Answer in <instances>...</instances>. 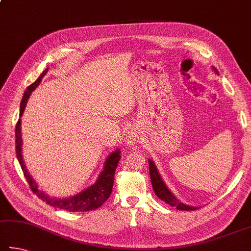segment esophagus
Instances as JSON below:
<instances>
[{
  "mask_svg": "<svg viewBox=\"0 0 251 251\" xmlns=\"http://www.w3.org/2000/svg\"><path fill=\"white\" fill-rule=\"evenodd\" d=\"M137 139H138V137H137V135H136L135 133H131V134L128 136V140H129L130 144H135L136 141H137Z\"/></svg>",
  "mask_w": 251,
  "mask_h": 251,
  "instance_id": "34e87169",
  "label": "esophagus"
}]
</instances>
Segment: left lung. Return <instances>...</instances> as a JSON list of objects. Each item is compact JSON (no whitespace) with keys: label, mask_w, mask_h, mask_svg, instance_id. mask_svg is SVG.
<instances>
[{"label":"left lung","mask_w":251,"mask_h":251,"mask_svg":"<svg viewBox=\"0 0 251 251\" xmlns=\"http://www.w3.org/2000/svg\"><path fill=\"white\" fill-rule=\"evenodd\" d=\"M149 161V172H150V179H151V184L154 193H156L159 199H161L162 201H165L167 204H169L170 206L176 207L179 211H195V209L199 207H193L189 206V205H185L183 203L179 202V200H176L175 195H173L169 190L167 189L165 182L162 181L160 175L157 170L156 166L152 162V160Z\"/></svg>","instance_id":"obj_1"}]
</instances>
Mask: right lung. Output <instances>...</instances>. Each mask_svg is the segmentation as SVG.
Returning <instances> with one entry per match:
<instances>
[{"mask_svg": "<svg viewBox=\"0 0 251 251\" xmlns=\"http://www.w3.org/2000/svg\"><path fill=\"white\" fill-rule=\"evenodd\" d=\"M48 68L45 70L42 75H39V78L36 80L33 84H30L28 88L26 89L24 97L22 99L21 103V111L20 115L22 116L23 112L25 110L27 100L30 97V94L33 91L36 89L40 81H42L43 76L47 74ZM15 148H16V156L18 159V162H20L21 168L24 173V176L26 177L27 182H28V185L30 190L37 195V197L42 200V201L46 202L50 206L65 209L68 212H88V211H93V209H97L100 206L106 202V200L110 198L113 189V183H114V176H115V170L118 165V161L121 160V151L120 149H117L116 151L111 153V156L106 159L105 166H104V169L101 173V176L98 179L95 183L90 186V188L86 189L83 192L76 194L75 197L67 198V199H54L50 198L47 194H45L42 191H39L37 185H36L35 181L33 177L29 176V173L27 172L26 167L23 162V156H22V136H21V120H18L15 128Z\"/></svg>", "mask_w": 251, "mask_h": 251, "instance_id": "obj_1", "label": "right lung"}]
</instances>
